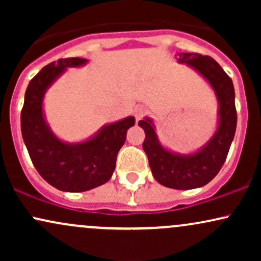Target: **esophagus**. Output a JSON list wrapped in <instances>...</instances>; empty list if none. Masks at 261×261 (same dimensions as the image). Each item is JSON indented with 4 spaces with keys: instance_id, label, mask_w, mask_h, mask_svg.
<instances>
[{
    "instance_id": "1",
    "label": "esophagus",
    "mask_w": 261,
    "mask_h": 261,
    "mask_svg": "<svg viewBox=\"0 0 261 261\" xmlns=\"http://www.w3.org/2000/svg\"><path fill=\"white\" fill-rule=\"evenodd\" d=\"M146 113H147V109L142 106H137L134 109V115H135V118H136V120H140V119L142 118Z\"/></svg>"
}]
</instances>
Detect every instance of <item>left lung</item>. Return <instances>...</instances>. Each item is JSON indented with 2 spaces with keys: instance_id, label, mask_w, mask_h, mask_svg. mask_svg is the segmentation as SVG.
<instances>
[{
  "instance_id": "8db88e82",
  "label": "left lung",
  "mask_w": 261,
  "mask_h": 261,
  "mask_svg": "<svg viewBox=\"0 0 261 261\" xmlns=\"http://www.w3.org/2000/svg\"><path fill=\"white\" fill-rule=\"evenodd\" d=\"M178 58L179 62L201 73L216 92L220 103V124L216 134L199 152L181 155L162 147L149 119L141 120L139 126L145 130L142 147L155 180L167 188L189 190L206 185L222 168L236 134L237 110L232 80L214 59L196 53H178Z\"/></svg>"
}]
</instances>
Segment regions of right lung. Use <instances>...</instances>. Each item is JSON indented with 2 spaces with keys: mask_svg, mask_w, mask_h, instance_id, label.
Wrapping results in <instances>:
<instances>
[{
  "mask_svg": "<svg viewBox=\"0 0 261 261\" xmlns=\"http://www.w3.org/2000/svg\"><path fill=\"white\" fill-rule=\"evenodd\" d=\"M86 59H60L41 68L25 91L20 113V130L35 169L54 188L70 193L94 189L112 178L116 155L135 125L134 116L107 125L91 140L76 145L62 142L44 120V93L71 66L86 64Z\"/></svg>",
  "mask_w": 261,
  "mask_h": 261,
  "instance_id": "1",
  "label": "right lung"
}]
</instances>
